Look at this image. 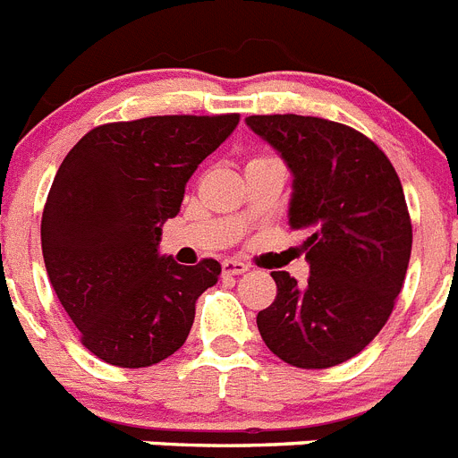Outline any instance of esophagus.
<instances>
[{
    "mask_svg": "<svg viewBox=\"0 0 458 458\" xmlns=\"http://www.w3.org/2000/svg\"><path fill=\"white\" fill-rule=\"evenodd\" d=\"M247 270H250V267H247V263L242 261H233V259L222 261V272H225V275H242V272Z\"/></svg>",
    "mask_w": 458,
    "mask_h": 458,
    "instance_id": "esophagus-1",
    "label": "esophagus"
}]
</instances>
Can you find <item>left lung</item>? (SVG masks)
Wrapping results in <instances>:
<instances>
[{"label": "left lung", "mask_w": 458, "mask_h": 458, "mask_svg": "<svg viewBox=\"0 0 458 458\" xmlns=\"http://www.w3.org/2000/svg\"><path fill=\"white\" fill-rule=\"evenodd\" d=\"M293 174L288 225L304 233L309 281L272 272L257 316L272 354L306 370L359 354L393 313L411 259V217L388 157L363 133L309 115H250Z\"/></svg>", "instance_id": "1"}]
</instances>
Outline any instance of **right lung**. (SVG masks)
I'll use <instances>...</instances> for the list:
<instances>
[{
	"label": "right lung",
	"instance_id": "right-lung-1",
	"mask_svg": "<svg viewBox=\"0 0 458 458\" xmlns=\"http://www.w3.org/2000/svg\"><path fill=\"white\" fill-rule=\"evenodd\" d=\"M241 115H157L88 131L54 177L40 238L49 281L81 343L111 366L147 368L186 343L213 259L179 266L158 251L188 179Z\"/></svg>",
	"mask_w": 458,
	"mask_h": 458
}]
</instances>
